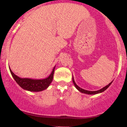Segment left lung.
I'll list each match as a JSON object with an SVG mask.
<instances>
[{
    "label": "left lung",
    "mask_w": 127,
    "mask_h": 127,
    "mask_svg": "<svg viewBox=\"0 0 127 127\" xmlns=\"http://www.w3.org/2000/svg\"><path fill=\"white\" fill-rule=\"evenodd\" d=\"M72 81L73 82V84L75 86V87L76 88L77 90H78L79 91H80L81 93H84V94H91V95H92V94H99V93H103V91H104L105 90L107 89L108 87L110 86V85H111V84L112 83V82H111L110 83V84H109L108 85H106V87H104V88L100 89V90H98V91H88V90H84V89L80 88L79 87L78 85H76V84L75 81H74V78L73 77L72 78Z\"/></svg>",
    "instance_id": "left-lung-1"
}]
</instances>
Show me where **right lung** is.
Segmentation results:
<instances>
[{"instance_id":"add662e5","label":"right lung","mask_w":127,"mask_h":127,"mask_svg":"<svg viewBox=\"0 0 127 127\" xmlns=\"http://www.w3.org/2000/svg\"><path fill=\"white\" fill-rule=\"evenodd\" d=\"M55 66L53 68L51 73L48 78L42 79H33L30 78H21L18 77L11 70L9 67V70L13 78L22 88L27 91L32 92H39L46 90L49 87L53 79Z\"/></svg>"}]
</instances>
